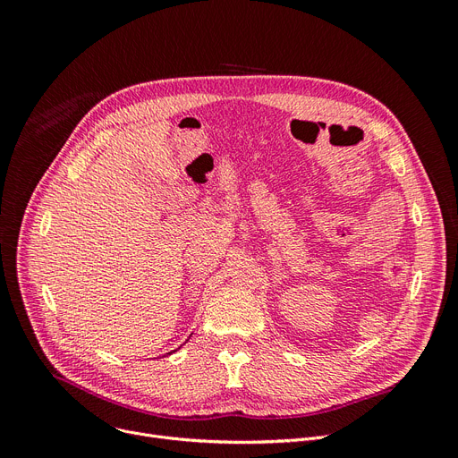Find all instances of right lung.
Returning <instances> with one entry per match:
<instances>
[{"label":"right lung","instance_id":"right-lung-1","mask_svg":"<svg viewBox=\"0 0 458 458\" xmlns=\"http://www.w3.org/2000/svg\"><path fill=\"white\" fill-rule=\"evenodd\" d=\"M168 354H171V352H168Z\"/></svg>","mask_w":458,"mask_h":458}]
</instances>
